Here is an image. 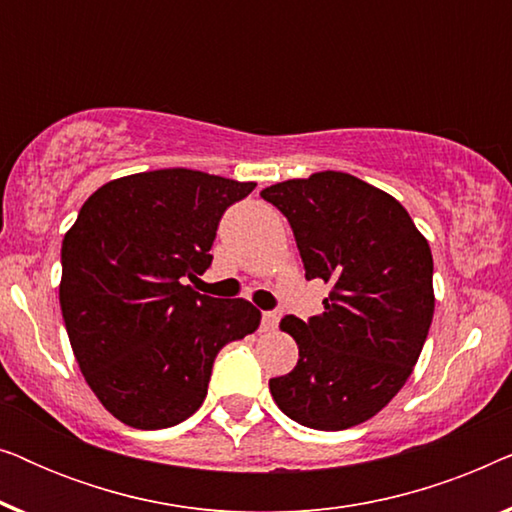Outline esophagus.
Masks as SVG:
<instances>
[{
	"label": "esophagus",
	"instance_id": "34e87169",
	"mask_svg": "<svg viewBox=\"0 0 512 512\" xmlns=\"http://www.w3.org/2000/svg\"><path fill=\"white\" fill-rule=\"evenodd\" d=\"M279 324L277 312H263V331H275Z\"/></svg>",
	"mask_w": 512,
	"mask_h": 512
}]
</instances>
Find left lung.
<instances>
[{"label": "left lung", "instance_id": "8db88e82", "mask_svg": "<svg viewBox=\"0 0 512 512\" xmlns=\"http://www.w3.org/2000/svg\"><path fill=\"white\" fill-rule=\"evenodd\" d=\"M291 223L307 279L333 286L324 312L282 319L298 345L270 394L293 422L342 431L394 398L433 319V256L396 198L345 172H314L261 191Z\"/></svg>", "mask_w": 512, "mask_h": 512}]
</instances>
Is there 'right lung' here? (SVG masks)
<instances>
[{
  "mask_svg": "<svg viewBox=\"0 0 512 512\" xmlns=\"http://www.w3.org/2000/svg\"><path fill=\"white\" fill-rule=\"evenodd\" d=\"M254 181L170 167L109 181L62 240L60 307L88 387L132 429L184 422L216 354L261 324L244 298L184 284L212 265L216 228Z\"/></svg>",
  "mask_w": 512,
  "mask_h": 512,
  "instance_id": "right-lung-1",
  "label": "right lung"
}]
</instances>
